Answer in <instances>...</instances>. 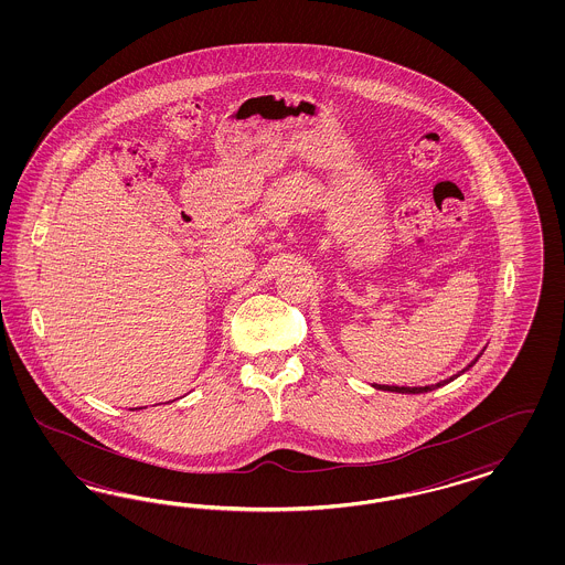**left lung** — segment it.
I'll return each instance as SVG.
<instances>
[{"label": "left lung", "instance_id": "1", "mask_svg": "<svg viewBox=\"0 0 565 565\" xmlns=\"http://www.w3.org/2000/svg\"><path fill=\"white\" fill-rule=\"evenodd\" d=\"M475 362H477V360H475ZM475 362H472V364H475ZM472 364H468V369H470ZM468 369H463V371H468ZM462 373H458V375H454L451 379H447V381H441V383H437V385H427V387H397V385H375V387L376 390H383V392H395V394H425V392H433V390L441 387L445 383L454 381L456 376H460Z\"/></svg>", "mask_w": 565, "mask_h": 565}]
</instances>
